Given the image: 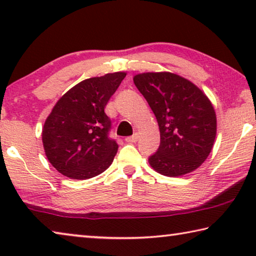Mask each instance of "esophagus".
Returning <instances> with one entry per match:
<instances>
[{"instance_id":"34e87169","label":"esophagus","mask_w":256,"mask_h":256,"mask_svg":"<svg viewBox=\"0 0 256 256\" xmlns=\"http://www.w3.org/2000/svg\"><path fill=\"white\" fill-rule=\"evenodd\" d=\"M138 136L136 133V134H134V136H132L125 138V141H126L128 144H134V142L138 141Z\"/></svg>"}]
</instances>
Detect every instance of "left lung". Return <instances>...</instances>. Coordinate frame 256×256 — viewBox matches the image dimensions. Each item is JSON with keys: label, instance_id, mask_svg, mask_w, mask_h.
I'll return each mask as SVG.
<instances>
[{"label": "left lung", "instance_id": "1", "mask_svg": "<svg viewBox=\"0 0 256 256\" xmlns=\"http://www.w3.org/2000/svg\"><path fill=\"white\" fill-rule=\"evenodd\" d=\"M133 81L159 125L160 146L150 156V166L168 177L196 170L210 154L216 134L210 99L193 82L175 73H140Z\"/></svg>", "mask_w": 256, "mask_h": 256}]
</instances>
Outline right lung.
Segmentation results:
<instances>
[{"label":"right lung","mask_w":256,"mask_h":256,"mask_svg":"<svg viewBox=\"0 0 256 256\" xmlns=\"http://www.w3.org/2000/svg\"><path fill=\"white\" fill-rule=\"evenodd\" d=\"M125 76L114 72L86 79L55 104L42 138L47 159L62 175L88 180L112 164L118 146L108 138L110 120L105 107Z\"/></svg>","instance_id":"add662e5"}]
</instances>
